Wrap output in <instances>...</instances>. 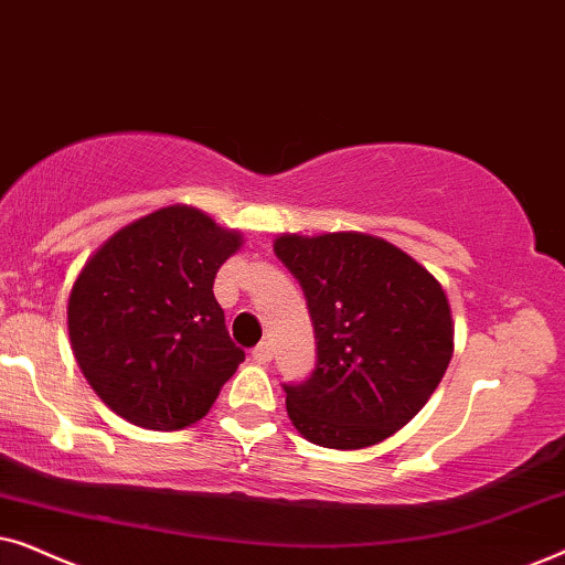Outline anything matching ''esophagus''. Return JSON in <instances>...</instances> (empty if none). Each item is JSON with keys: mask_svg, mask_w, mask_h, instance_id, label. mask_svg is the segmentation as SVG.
<instances>
[{"mask_svg": "<svg viewBox=\"0 0 565 565\" xmlns=\"http://www.w3.org/2000/svg\"><path fill=\"white\" fill-rule=\"evenodd\" d=\"M252 360L259 362V365H267L269 360H273V344L269 342H262L252 350Z\"/></svg>", "mask_w": 565, "mask_h": 565, "instance_id": "34e87169", "label": "esophagus"}]
</instances>
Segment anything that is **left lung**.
<instances>
[{
	"label": "left lung",
	"mask_w": 565,
	"mask_h": 565,
	"mask_svg": "<svg viewBox=\"0 0 565 565\" xmlns=\"http://www.w3.org/2000/svg\"><path fill=\"white\" fill-rule=\"evenodd\" d=\"M275 254L306 292L316 370L285 385L308 443L362 450L414 419L450 365L455 327L437 277L385 238L280 234Z\"/></svg>",
	"instance_id": "obj_1"
}]
</instances>
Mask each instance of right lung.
I'll return each instance as SVG.
<instances>
[{
    "label": "right lung",
    "mask_w": 565,
    "mask_h": 565,
    "mask_svg": "<svg viewBox=\"0 0 565 565\" xmlns=\"http://www.w3.org/2000/svg\"><path fill=\"white\" fill-rule=\"evenodd\" d=\"M244 236L167 205L107 238L68 292V339L87 383L122 419L174 431L203 419L244 362L213 296Z\"/></svg>",
    "instance_id": "right-lung-1"
}]
</instances>
